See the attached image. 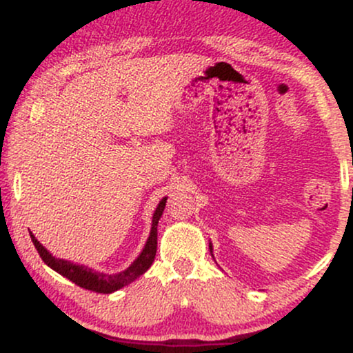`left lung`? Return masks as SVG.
Segmentation results:
<instances>
[{"instance_id":"left-lung-1","label":"left lung","mask_w":353,"mask_h":353,"mask_svg":"<svg viewBox=\"0 0 353 353\" xmlns=\"http://www.w3.org/2000/svg\"><path fill=\"white\" fill-rule=\"evenodd\" d=\"M209 247H210V245H209ZM210 249H212V247H210Z\"/></svg>"}]
</instances>
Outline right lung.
<instances>
[{"label": "right lung", "mask_w": 353, "mask_h": 353, "mask_svg": "<svg viewBox=\"0 0 353 353\" xmlns=\"http://www.w3.org/2000/svg\"><path fill=\"white\" fill-rule=\"evenodd\" d=\"M165 201H168V197H164V199L159 202L156 212H154L151 236H149L148 242H145L143 252H141L139 257L132 262L131 267H128L124 272H119V274L109 275L103 272H96V270L89 269V267L76 265L68 261H63V259L52 257V255L48 252L41 244H39L38 239H36L33 234L30 232V236L36 247V250H38L39 257H41L44 264L50 265L52 270H56V272L63 275V277L70 279L71 282H74L76 285L83 287V289L92 290V292H98V294H111L114 292V290L123 289V287L128 285V283L134 282L139 275H143L145 270L152 265L154 257H156V250H157V222H159V219L164 212Z\"/></svg>", "instance_id": "obj_1"}]
</instances>
